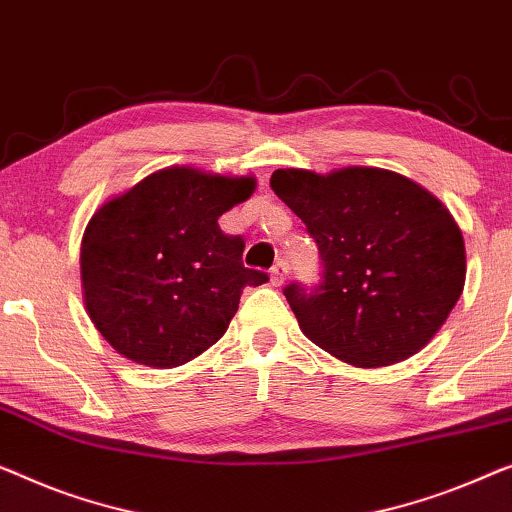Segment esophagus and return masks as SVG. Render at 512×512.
Listing matches in <instances>:
<instances>
[{"label": "esophagus", "instance_id": "34e87169", "mask_svg": "<svg viewBox=\"0 0 512 512\" xmlns=\"http://www.w3.org/2000/svg\"><path fill=\"white\" fill-rule=\"evenodd\" d=\"M288 270H291V265H288L286 258H279V261L274 263V265H272V270H270V281H272V286H281V284H284V279H286Z\"/></svg>", "mask_w": 512, "mask_h": 512}]
</instances>
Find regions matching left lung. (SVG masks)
<instances>
[{
	"instance_id": "obj_1",
	"label": "left lung",
	"mask_w": 512,
	"mask_h": 512,
	"mask_svg": "<svg viewBox=\"0 0 512 512\" xmlns=\"http://www.w3.org/2000/svg\"><path fill=\"white\" fill-rule=\"evenodd\" d=\"M270 187L302 219L321 279L284 288L300 330L355 367L411 358L432 339L464 288L466 254L441 201L383 168L330 175L279 168Z\"/></svg>"
}]
</instances>
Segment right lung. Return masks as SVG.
Wrapping results in <instances>:
<instances>
[{
	"instance_id": "right-lung-1",
	"label": "right lung",
	"mask_w": 512,
	"mask_h": 512,
	"mask_svg": "<svg viewBox=\"0 0 512 512\" xmlns=\"http://www.w3.org/2000/svg\"><path fill=\"white\" fill-rule=\"evenodd\" d=\"M254 187V177L173 166L94 214L80 247L85 305L117 353L166 369L221 339L242 288L270 279L244 268L242 235L219 228Z\"/></svg>"
}]
</instances>
